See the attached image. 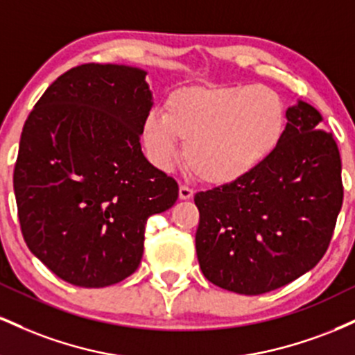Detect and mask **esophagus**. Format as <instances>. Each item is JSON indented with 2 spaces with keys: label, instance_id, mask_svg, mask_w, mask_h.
Masks as SVG:
<instances>
[{
  "label": "esophagus",
  "instance_id": "esophagus-1",
  "mask_svg": "<svg viewBox=\"0 0 355 355\" xmlns=\"http://www.w3.org/2000/svg\"><path fill=\"white\" fill-rule=\"evenodd\" d=\"M178 197H180V200H190V198L193 197V190H191L190 187L182 185L180 190H178Z\"/></svg>",
  "mask_w": 355,
  "mask_h": 355
}]
</instances>
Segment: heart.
I'll use <instances>...</instances> for the list:
<instances>
[{"label": "heart", "instance_id": "heart-1", "mask_svg": "<svg viewBox=\"0 0 355 355\" xmlns=\"http://www.w3.org/2000/svg\"><path fill=\"white\" fill-rule=\"evenodd\" d=\"M285 130L279 93L263 85L190 88L173 93L165 113L150 112L144 144L158 168L170 170L183 157L198 178L227 185L247 177L270 158Z\"/></svg>", "mask_w": 355, "mask_h": 355}]
</instances>
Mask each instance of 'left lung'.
Wrapping results in <instances>:
<instances>
[{
  "label": "left lung",
  "mask_w": 355,
  "mask_h": 355,
  "mask_svg": "<svg viewBox=\"0 0 355 355\" xmlns=\"http://www.w3.org/2000/svg\"><path fill=\"white\" fill-rule=\"evenodd\" d=\"M277 150L234 183L195 195V247L211 284L260 295L299 279L327 252L344 200L332 133L305 101L287 110Z\"/></svg>",
  "instance_id": "8db88e82"
}]
</instances>
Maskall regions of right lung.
<instances>
[{
  "mask_svg": "<svg viewBox=\"0 0 355 355\" xmlns=\"http://www.w3.org/2000/svg\"><path fill=\"white\" fill-rule=\"evenodd\" d=\"M146 71L87 63L58 76L26 118L13 187L28 248L78 287H108L144 255L145 223L178 198L141 152Z\"/></svg>",
  "mask_w": 355,
  "mask_h": 355,
  "instance_id": "1",
  "label": "right lung"
}]
</instances>
